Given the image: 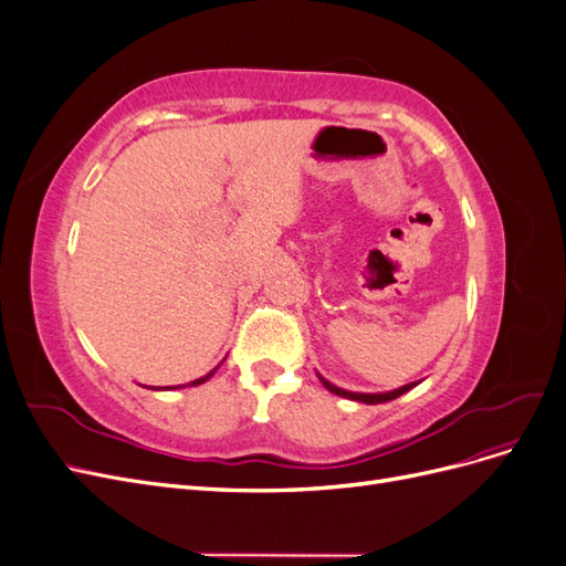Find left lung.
I'll list each match as a JSON object with an SVG mask.
<instances>
[{"instance_id":"8db88e82","label":"left lung","mask_w":566,"mask_h":566,"mask_svg":"<svg viewBox=\"0 0 566 566\" xmlns=\"http://www.w3.org/2000/svg\"><path fill=\"white\" fill-rule=\"evenodd\" d=\"M318 380L323 382V387H325V389L333 391V394H337V397H345V399H352V401H361V403H385V401H391V399L401 397V394H406L408 389H413V387L418 385V382H410V385H403V387L394 389V391H382V394H361V391H347V389H339V387H335L333 382L325 380L323 375H318Z\"/></svg>"}]
</instances>
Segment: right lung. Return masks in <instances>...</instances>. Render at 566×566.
<instances>
[{
    "mask_svg": "<svg viewBox=\"0 0 566 566\" xmlns=\"http://www.w3.org/2000/svg\"><path fill=\"white\" fill-rule=\"evenodd\" d=\"M217 368H219V366H217ZM217 368H214V370H217ZM214 370H210L208 375H202V378H198V380H193V382H188V385H193V387H196V385H202V382H208V380L212 378V375H214ZM179 387H184V385H179ZM169 389H175V387H169Z\"/></svg>",
    "mask_w": 566,
    "mask_h": 566,
    "instance_id": "obj_1",
    "label": "right lung"
}]
</instances>
